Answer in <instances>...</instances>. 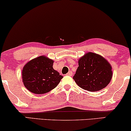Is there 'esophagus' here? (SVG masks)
Returning a JSON list of instances; mask_svg holds the SVG:
<instances>
[{"label": "esophagus", "mask_w": 131, "mask_h": 131, "mask_svg": "<svg viewBox=\"0 0 131 131\" xmlns=\"http://www.w3.org/2000/svg\"><path fill=\"white\" fill-rule=\"evenodd\" d=\"M66 75H68V76H72V75H73V73H72V71H69L67 74H66Z\"/></svg>", "instance_id": "34e87169"}]
</instances>
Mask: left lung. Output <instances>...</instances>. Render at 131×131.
<instances>
[{
    "label": "left lung",
    "mask_w": 131,
    "mask_h": 131,
    "mask_svg": "<svg viewBox=\"0 0 131 131\" xmlns=\"http://www.w3.org/2000/svg\"><path fill=\"white\" fill-rule=\"evenodd\" d=\"M79 67L73 79L79 87L95 92L106 86L112 77V67L102 56L88 52L78 61Z\"/></svg>",
    "instance_id": "1"
}]
</instances>
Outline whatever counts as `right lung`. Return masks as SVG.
I'll list each match as a JSON object with an SVG mask.
<instances>
[{
	"instance_id": "add662e5",
	"label": "right lung",
	"mask_w": 131,
	"mask_h": 131,
	"mask_svg": "<svg viewBox=\"0 0 131 131\" xmlns=\"http://www.w3.org/2000/svg\"><path fill=\"white\" fill-rule=\"evenodd\" d=\"M53 60L44 56L27 63L22 70L25 86L35 94L47 93L57 86L63 77L53 69Z\"/></svg>"
}]
</instances>
